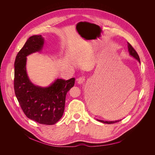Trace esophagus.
Returning <instances> with one entry per match:
<instances>
[{
	"label": "esophagus",
	"instance_id": "obj_1",
	"mask_svg": "<svg viewBox=\"0 0 155 155\" xmlns=\"http://www.w3.org/2000/svg\"><path fill=\"white\" fill-rule=\"evenodd\" d=\"M85 78L84 77H81V78H79L78 79H77V82L78 84H82V83H84V82L85 81Z\"/></svg>",
	"mask_w": 155,
	"mask_h": 155
}]
</instances>
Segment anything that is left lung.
I'll return each instance as SVG.
<instances>
[{"mask_svg": "<svg viewBox=\"0 0 155 155\" xmlns=\"http://www.w3.org/2000/svg\"><path fill=\"white\" fill-rule=\"evenodd\" d=\"M128 52H129V54L133 57V58H134L137 61H138L140 63V60L139 58V56L138 55V54L137 53V52L135 51V49L133 48V46L130 44L128 42ZM97 120L104 123V124H114L116 122H118L119 121L121 120V119L120 120H112V121H106V120H100V119H97Z\"/></svg>", "mask_w": 155, "mask_h": 155, "instance_id": "left-lung-1", "label": "left lung"}]
</instances>
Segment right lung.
<instances>
[{
  "instance_id": "right-lung-1",
  "label": "right lung",
  "mask_w": 155,
  "mask_h": 155,
  "mask_svg": "<svg viewBox=\"0 0 155 155\" xmlns=\"http://www.w3.org/2000/svg\"><path fill=\"white\" fill-rule=\"evenodd\" d=\"M44 38L42 35L30 37L18 53L14 63V90L25 116L44 125H54L63 116L67 92L74 85V78L57 79L48 87L31 82L26 70L27 57L41 52Z\"/></svg>"
}]
</instances>
